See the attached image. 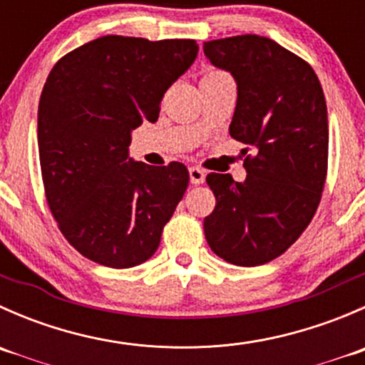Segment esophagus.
Returning <instances> with one entry per match:
<instances>
[{
  "instance_id": "obj_1",
  "label": "esophagus",
  "mask_w": 365,
  "mask_h": 365,
  "mask_svg": "<svg viewBox=\"0 0 365 365\" xmlns=\"http://www.w3.org/2000/svg\"><path fill=\"white\" fill-rule=\"evenodd\" d=\"M189 176H190V183H194V185H200V183L205 182V171L200 168H190Z\"/></svg>"
}]
</instances>
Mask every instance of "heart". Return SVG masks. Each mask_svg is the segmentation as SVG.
I'll return each instance as SVG.
<instances>
[{
    "instance_id": "b5f03b06",
    "label": "heart",
    "mask_w": 365,
    "mask_h": 365,
    "mask_svg": "<svg viewBox=\"0 0 365 365\" xmlns=\"http://www.w3.org/2000/svg\"><path fill=\"white\" fill-rule=\"evenodd\" d=\"M215 76H222V72H210V73H206L205 77H215Z\"/></svg>"
}]
</instances>
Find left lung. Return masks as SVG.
I'll list each match as a JSON object with an SVG mask.
<instances>
[{
  "instance_id": "1",
  "label": "left lung",
  "mask_w": 365,
  "mask_h": 365,
  "mask_svg": "<svg viewBox=\"0 0 365 365\" xmlns=\"http://www.w3.org/2000/svg\"><path fill=\"white\" fill-rule=\"evenodd\" d=\"M203 51L237 83L231 138L256 152L244 162V182L206 176L217 203L205 217V237L227 263L257 267L295 244L322 200L329 159L325 95L311 65L267 36L212 40Z\"/></svg>"
}]
</instances>
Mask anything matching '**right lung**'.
<instances>
[{
    "instance_id": "obj_1",
    "label": "right lung",
    "mask_w": 365,
    "mask_h": 365,
    "mask_svg": "<svg viewBox=\"0 0 365 365\" xmlns=\"http://www.w3.org/2000/svg\"><path fill=\"white\" fill-rule=\"evenodd\" d=\"M194 40L108 35L61 58L38 104L46 197L61 233L109 268L145 263L189 185L182 162L128 157L132 130L157 121L168 88L197 56Z\"/></svg>"
}]
</instances>
